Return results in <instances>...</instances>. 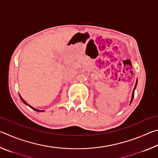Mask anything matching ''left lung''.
<instances>
[{"label": "left lung", "instance_id": "1", "mask_svg": "<svg viewBox=\"0 0 158 158\" xmlns=\"http://www.w3.org/2000/svg\"><path fill=\"white\" fill-rule=\"evenodd\" d=\"M137 81H138V80L137 79V81H136V84H135V88H134L133 91H132V98H131V100H130V104L132 103V100H133L134 95H135V89H136V87H137Z\"/></svg>", "mask_w": 158, "mask_h": 158}]
</instances>
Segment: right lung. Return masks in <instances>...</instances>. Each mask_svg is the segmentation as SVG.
<instances>
[{
  "instance_id": "right-lung-1",
  "label": "right lung",
  "mask_w": 158,
  "mask_h": 158,
  "mask_svg": "<svg viewBox=\"0 0 158 158\" xmlns=\"http://www.w3.org/2000/svg\"><path fill=\"white\" fill-rule=\"evenodd\" d=\"M19 97H20V98H21V100H22V102H23V103H24L25 104V105H27V106H29V107H31L32 109H33V110H35V111H38V112H41V111H41V110H39V109H35V108H34V107H33V106H31L30 105H28V104L27 103V102H25L24 100H23V99L22 98H21V96L19 95Z\"/></svg>"
}]
</instances>
